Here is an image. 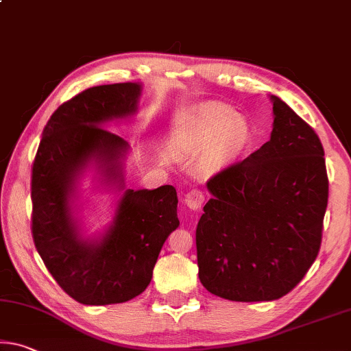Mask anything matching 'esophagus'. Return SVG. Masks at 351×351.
Listing matches in <instances>:
<instances>
[{
	"instance_id": "1",
	"label": "esophagus",
	"mask_w": 351,
	"mask_h": 351,
	"mask_svg": "<svg viewBox=\"0 0 351 351\" xmlns=\"http://www.w3.org/2000/svg\"><path fill=\"white\" fill-rule=\"evenodd\" d=\"M184 203L193 210L202 209V206L204 204V193L199 189H192V191L184 193Z\"/></svg>"
}]
</instances>
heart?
<instances>
[{
  "instance_id": "heart-1",
  "label": "heart",
  "mask_w": 351,
  "mask_h": 351,
  "mask_svg": "<svg viewBox=\"0 0 351 351\" xmlns=\"http://www.w3.org/2000/svg\"><path fill=\"white\" fill-rule=\"evenodd\" d=\"M250 142L247 121L225 104H204L192 117L189 147L206 152L199 164L203 175H213L234 162Z\"/></svg>"
}]
</instances>
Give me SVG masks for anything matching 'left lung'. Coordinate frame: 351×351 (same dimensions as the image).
<instances>
[{
	"label": "left lung",
	"mask_w": 351,
	"mask_h": 351,
	"mask_svg": "<svg viewBox=\"0 0 351 351\" xmlns=\"http://www.w3.org/2000/svg\"><path fill=\"white\" fill-rule=\"evenodd\" d=\"M270 141L208 181L197 226L198 276L217 297L271 302L303 280L319 254L328 175L319 136L281 98Z\"/></svg>",
	"instance_id": "left-lung-1"
}]
</instances>
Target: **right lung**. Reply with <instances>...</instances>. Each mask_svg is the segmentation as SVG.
<instances>
[{"label": "right lung", "instance_id": "obj_1", "mask_svg": "<svg viewBox=\"0 0 351 351\" xmlns=\"http://www.w3.org/2000/svg\"><path fill=\"white\" fill-rule=\"evenodd\" d=\"M142 86L90 87L60 104L43 128L32 164V239L58 285L82 304L125 303L145 291L164 242L175 231L173 186L126 189L101 239L80 234L71 199L77 180L95 164L108 184L123 189L128 143L104 123L136 114Z\"/></svg>", "mask_w": 351, "mask_h": 351}]
</instances>
